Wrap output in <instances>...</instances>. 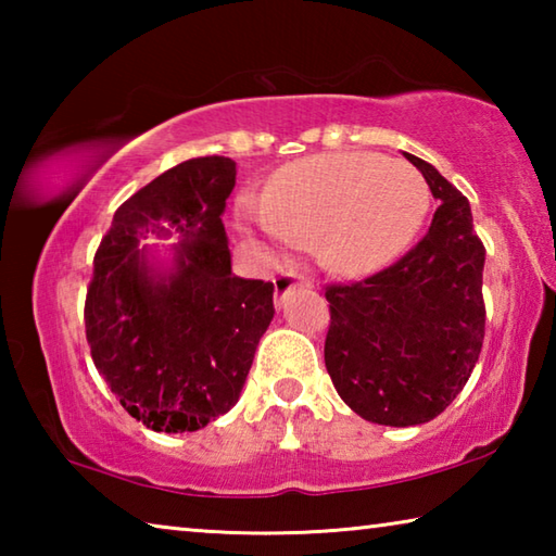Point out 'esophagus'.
I'll use <instances>...</instances> for the list:
<instances>
[{
  "instance_id": "obj_1",
  "label": "esophagus",
  "mask_w": 556,
  "mask_h": 556,
  "mask_svg": "<svg viewBox=\"0 0 556 556\" xmlns=\"http://www.w3.org/2000/svg\"><path fill=\"white\" fill-rule=\"evenodd\" d=\"M294 287H312V281H308L304 275H296V271H285V275H279L275 279L277 304L289 294V289H294Z\"/></svg>"
}]
</instances>
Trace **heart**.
Masks as SVG:
<instances>
[{"mask_svg":"<svg viewBox=\"0 0 556 556\" xmlns=\"http://www.w3.org/2000/svg\"><path fill=\"white\" fill-rule=\"evenodd\" d=\"M429 203V184L417 166L372 152H338L281 168L265 201L242 199L238 215L271 252L316 240L328 269L365 275L407 248Z\"/></svg>","mask_w":556,"mask_h":556,"instance_id":"obj_1","label":"heart"}]
</instances>
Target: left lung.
I'll list each match as a JSON object with an SVG mask.
<instances>
[{"mask_svg": "<svg viewBox=\"0 0 556 556\" xmlns=\"http://www.w3.org/2000/svg\"><path fill=\"white\" fill-rule=\"evenodd\" d=\"M404 156L441 201L427 235L370 277L326 285V370L348 407L384 427L439 417L464 390L485 336V248L468 199L425 159Z\"/></svg>", "mask_w": 556, "mask_h": 556, "instance_id": "8db88e82", "label": "left lung"}]
</instances>
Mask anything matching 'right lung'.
I'll return each mask as SVG.
<instances>
[{"label":"right lung","mask_w":556,"mask_h":556,"mask_svg":"<svg viewBox=\"0 0 556 556\" xmlns=\"http://www.w3.org/2000/svg\"><path fill=\"white\" fill-rule=\"evenodd\" d=\"M235 176L228 156L168 168L119 205L92 260V363L122 407L154 431H195L228 412L275 316V285L230 267L220 215ZM164 224L185 240L173 275L152 278L138 240Z\"/></svg>","instance_id":"1"}]
</instances>
